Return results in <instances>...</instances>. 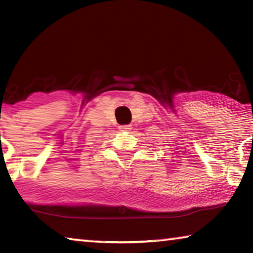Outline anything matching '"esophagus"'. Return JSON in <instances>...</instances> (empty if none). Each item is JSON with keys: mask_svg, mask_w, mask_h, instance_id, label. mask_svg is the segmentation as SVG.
Masks as SVG:
<instances>
[{"mask_svg": "<svg viewBox=\"0 0 253 253\" xmlns=\"http://www.w3.org/2000/svg\"><path fill=\"white\" fill-rule=\"evenodd\" d=\"M119 129H121L122 131H128V130H130L131 128L128 125H124V126H119Z\"/></svg>", "mask_w": 253, "mask_h": 253, "instance_id": "34e87169", "label": "esophagus"}]
</instances>
